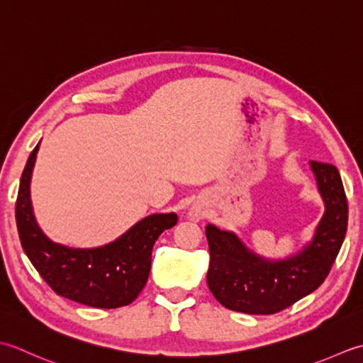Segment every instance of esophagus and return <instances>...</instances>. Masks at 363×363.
<instances>
[{"label":"esophagus","mask_w":363,"mask_h":363,"mask_svg":"<svg viewBox=\"0 0 363 363\" xmlns=\"http://www.w3.org/2000/svg\"><path fill=\"white\" fill-rule=\"evenodd\" d=\"M191 216H192V218L197 216V211H192V213H191Z\"/></svg>","instance_id":"34e87169"}]
</instances>
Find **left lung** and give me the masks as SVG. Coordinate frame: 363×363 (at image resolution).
I'll use <instances>...</instances> for the list:
<instances>
[{
    "instance_id": "left-lung-1",
    "label": "left lung",
    "mask_w": 363,
    "mask_h": 363,
    "mask_svg": "<svg viewBox=\"0 0 363 363\" xmlns=\"http://www.w3.org/2000/svg\"><path fill=\"white\" fill-rule=\"evenodd\" d=\"M326 213L313 241L298 255L269 262L246 249L230 232L206 225L210 266L206 282L225 308L272 315L315 291L330 272L347 228V201L337 167L310 161Z\"/></svg>"
}]
</instances>
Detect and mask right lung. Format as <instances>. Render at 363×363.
<instances>
[{
    "label": "right lung",
    "mask_w": 363,
    "mask_h": 363,
    "mask_svg": "<svg viewBox=\"0 0 363 363\" xmlns=\"http://www.w3.org/2000/svg\"><path fill=\"white\" fill-rule=\"evenodd\" d=\"M37 150L39 144L21 174L16 202V220L25 254L59 296L95 308L131 304L149 279L155 241L177 224V214L147 216L119 240L97 249H72L50 241L35 223L29 197Z\"/></svg>",
    "instance_id": "obj_1"
}]
</instances>
